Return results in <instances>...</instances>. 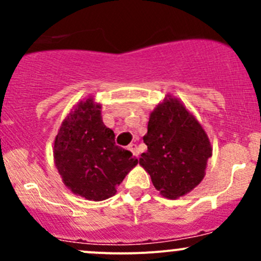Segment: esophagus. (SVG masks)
<instances>
[{
    "label": "esophagus",
    "instance_id": "esophagus-1",
    "mask_svg": "<svg viewBox=\"0 0 261 261\" xmlns=\"http://www.w3.org/2000/svg\"><path fill=\"white\" fill-rule=\"evenodd\" d=\"M127 149L130 150L131 152H133L134 156L138 158V159H139V150H138V146H136V144H130V145L127 146Z\"/></svg>",
    "mask_w": 261,
    "mask_h": 261
}]
</instances>
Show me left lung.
I'll return each instance as SVG.
<instances>
[{
    "mask_svg": "<svg viewBox=\"0 0 261 261\" xmlns=\"http://www.w3.org/2000/svg\"><path fill=\"white\" fill-rule=\"evenodd\" d=\"M140 165L160 194L170 199L189 193L206 174L212 147L206 131L183 103L165 97L150 114Z\"/></svg>",
    "mask_w": 261,
    "mask_h": 261,
    "instance_id": "obj_1",
    "label": "left lung"
}]
</instances>
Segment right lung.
I'll return each instance as SVG.
<instances>
[{
	"label": "right lung",
	"mask_w": 261,
	"mask_h": 261,
	"mask_svg": "<svg viewBox=\"0 0 261 261\" xmlns=\"http://www.w3.org/2000/svg\"><path fill=\"white\" fill-rule=\"evenodd\" d=\"M54 162L63 183L77 196L103 201L138 164L128 150L115 144L102 121L101 105L81 101L62 122L54 141Z\"/></svg>",
	"instance_id": "add662e5"
}]
</instances>
